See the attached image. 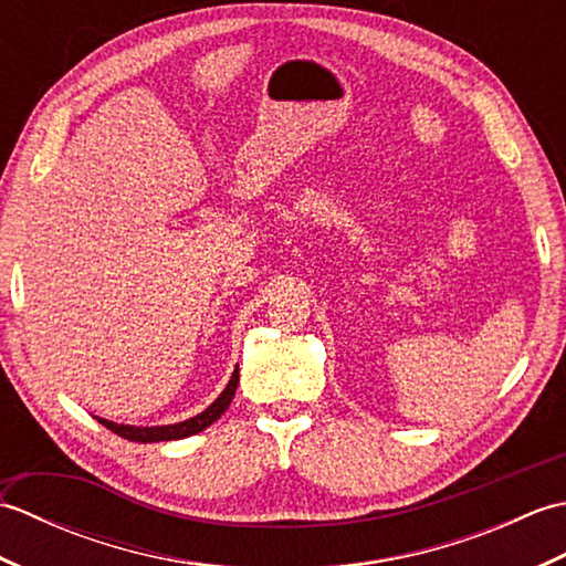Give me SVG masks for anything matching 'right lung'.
<instances>
[{"instance_id": "right-lung-1", "label": "right lung", "mask_w": 566, "mask_h": 566, "mask_svg": "<svg viewBox=\"0 0 566 566\" xmlns=\"http://www.w3.org/2000/svg\"><path fill=\"white\" fill-rule=\"evenodd\" d=\"M238 389V369L233 371L231 381H228V387L221 391L219 399H216L207 411H201L199 416L182 420V423H175V426H155V428H138V426H118L112 423V420H104L97 416L99 423L104 428H109L116 436H122L130 442H163V440H182L189 436H197L203 428H209L216 418H221L226 413V408L231 406L233 396Z\"/></svg>"}]
</instances>
